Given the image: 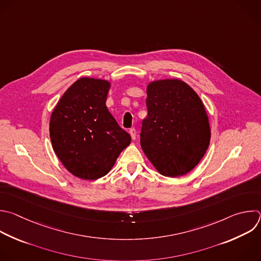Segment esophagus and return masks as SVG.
Masks as SVG:
<instances>
[{
	"instance_id": "esophagus-1",
	"label": "esophagus",
	"mask_w": 261,
	"mask_h": 261,
	"mask_svg": "<svg viewBox=\"0 0 261 261\" xmlns=\"http://www.w3.org/2000/svg\"><path fill=\"white\" fill-rule=\"evenodd\" d=\"M129 133H130V135H131V137H132V139L135 140V139H136V129H135V128H131V129L129 130Z\"/></svg>"
}]
</instances>
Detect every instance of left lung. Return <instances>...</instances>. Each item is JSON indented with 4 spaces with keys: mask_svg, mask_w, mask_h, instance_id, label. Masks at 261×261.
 Instances as JSON below:
<instances>
[{
    "mask_svg": "<svg viewBox=\"0 0 261 261\" xmlns=\"http://www.w3.org/2000/svg\"><path fill=\"white\" fill-rule=\"evenodd\" d=\"M142 150L161 174L181 176L194 169L210 143L208 117L198 94L180 80L151 82L146 90Z\"/></svg>",
    "mask_w": 261,
    "mask_h": 261,
    "instance_id": "1",
    "label": "left lung"
}]
</instances>
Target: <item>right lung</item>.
Wrapping results in <instances>:
<instances>
[{
	"instance_id": "obj_1",
	"label": "right lung",
	"mask_w": 261,
	"mask_h": 261,
	"mask_svg": "<svg viewBox=\"0 0 261 261\" xmlns=\"http://www.w3.org/2000/svg\"><path fill=\"white\" fill-rule=\"evenodd\" d=\"M110 86L108 81L82 77L65 91L51 115L53 149L63 166L82 179L107 175L131 142L106 106Z\"/></svg>"
}]
</instances>
